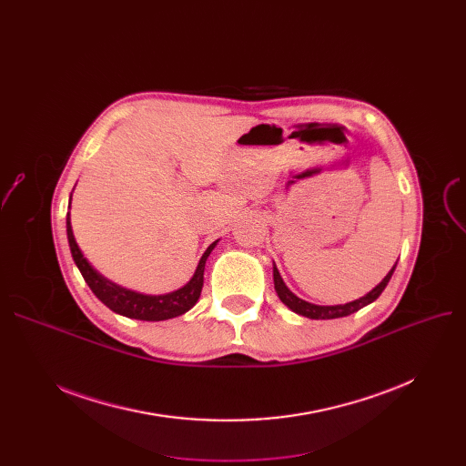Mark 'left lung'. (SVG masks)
Wrapping results in <instances>:
<instances>
[{
	"instance_id": "left-lung-1",
	"label": "left lung",
	"mask_w": 466,
	"mask_h": 466,
	"mask_svg": "<svg viewBox=\"0 0 466 466\" xmlns=\"http://www.w3.org/2000/svg\"><path fill=\"white\" fill-rule=\"evenodd\" d=\"M395 268H397V264H395L393 268H390L389 274L381 279L380 285H376V287L369 292V295H364V297L359 299V300H353V302H348V304H338V306H317V304H309V302L299 299V297L295 295V292H290L289 287L285 285V281H283V278L279 276V270L276 268V264H274V285H276V292H278L279 300H281L287 308H290L292 311H295V313L304 315V317H308V319H336V317L351 315V313L359 311L360 308L372 304V302L381 295L383 289L387 287L390 276H393V272H395Z\"/></svg>"
}]
</instances>
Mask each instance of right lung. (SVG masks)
<instances>
[{
    "label": "right lung",
    "mask_w": 466,
    "mask_h": 466,
    "mask_svg": "<svg viewBox=\"0 0 466 466\" xmlns=\"http://www.w3.org/2000/svg\"><path fill=\"white\" fill-rule=\"evenodd\" d=\"M69 204H71V198H69ZM66 228H67V241H69L71 257H73V260H76L79 272L83 274L90 290L115 313H120L125 317H130V319H139V321L171 319V317L183 315L196 302H198L202 287H204L206 260H208L209 253L213 251V248L217 246V241H213L211 246L206 249L198 266H196V272H194L192 279L185 287H181L174 292H167V295L153 297V295H141V292L128 290L116 283H111L109 279H106L104 276H100L94 270L90 262L81 253L77 241H76V236H73L71 223H69V211L66 217Z\"/></svg>",
    "instance_id": "right-lung-1"
}]
</instances>
